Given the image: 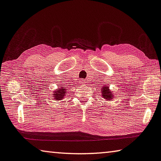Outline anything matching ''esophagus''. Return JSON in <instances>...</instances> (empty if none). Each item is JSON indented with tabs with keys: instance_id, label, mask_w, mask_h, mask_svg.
<instances>
[{
	"instance_id": "esophagus-1",
	"label": "esophagus",
	"mask_w": 161,
	"mask_h": 161,
	"mask_svg": "<svg viewBox=\"0 0 161 161\" xmlns=\"http://www.w3.org/2000/svg\"><path fill=\"white\" fill-rule=\"evenodd\" d=\"M86 82H85V81H83V80H82V81H81V83H82V84H84V83H85Z\"/></svg>"
}]
</instances>
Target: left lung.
<instances>
[{
    "instance_id": "8db88e82",
    "label": "left lung",
    "mask_w": 161,
    "mask_h": 161,
    "mask_svg": "<svg viewBox=\"0 0 161 161\" xmlns=\"http://www.w3.org/2000/svg\"><path fill=\"white\" fill-rule=\"evenodd\" d=\"M102 96L105 99H107V100H110V99H113V96L112 94V92L109 91L108 89V86H104L103 88H102Z\"/></svg>"
}]
</instances>
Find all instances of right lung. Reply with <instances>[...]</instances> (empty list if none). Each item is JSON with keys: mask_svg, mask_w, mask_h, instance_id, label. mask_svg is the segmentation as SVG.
Here are the masks:
<instances>
[{"mask_svg": "<svg viewBox=\"0 0 161 161\" xmlns=\"http://www.w3.org/2000/svg\"><path fill=\"white\" fill-rule=\"evenodd\" d=\"M65 91L66 90L63 88H60L59 90H57L56 91H55V93L53 94V96H54L53 98L56 99V101H60V100L63 99V97L66 95Z\"/></svg>", "mask_w": 161, "mask_h": 161, "instance_id": "obj_1", "label": "right lung"}]
</instances>
